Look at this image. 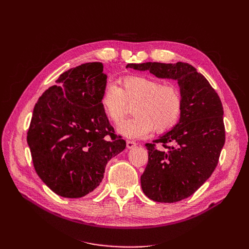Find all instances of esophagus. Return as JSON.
Returning <instances> with one entry per match:
<instances>
[{
    "mask_svg": "<svg viewBox=\"0 0 249 249\" xmlns=\"http://www.w3.org/2000/svg\"><path fill=\"white\" fill-rule=\"evenodd\" d=\"M126 147L129 148V149L134 148V147H136V142H135V141H132V140H127V141H126Z\"/></svg>",
    "mask_w": 249,
    "mask_h": 249,
    "instance_id": "obj_1",
    "label": "esophagus"
}]
</instances>
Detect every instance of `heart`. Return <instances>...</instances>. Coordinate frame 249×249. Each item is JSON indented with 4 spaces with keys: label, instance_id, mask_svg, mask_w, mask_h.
Instances as JSON below:
<instances>
[{
    "label": "heart",
    "instance_id": "b5f03b06",
    "mask_svg": "<svg viewBox=\"0 0 249 249\" xmlns=\"http://www.w3.org/2000/svg\"><path fill=\"white\" fill-rule=\"evenodd\" d=\"M117 87L109 84L104 88L101 106L112 123L122 122L133 105L134 117L117 126V132L127 138H139L154 129L164 133L175 126L183 111L182 95L178 87L162 85L145 76H129L119 81Z\"/></svg>",
    "mask_w": 249,
    "mask_h": 249
}]
</instances>
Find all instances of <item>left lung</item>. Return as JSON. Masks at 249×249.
<instances>
[{
  "mask_svg": "<svg viewBox=\"0 0 249 249\" xmlns=\"http://www.w3.org/2000/svg\"><path fill=\"white\" fill-rule=\"evenodd\" d=\"M130 69L149 71L159 79L178 81L183 111L178 124L155 143H146L148 162L140 178L142 191L159 202L189 197L212 176L225 141L223 107L208 80L192 65L178 63H129ZM171 142L173 145L166 144Z\"/></svg>",
  "mask_w": 249,
  "mask_h": 249,
  "instance_id": "1",
  "label": "left lung"
}]
</instances>
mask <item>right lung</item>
I'll list each match as a JSON object with an SVG mask.
<instances>
[{"mask_svg": "<svg viewBox=\"0 0 249 249\" xmlns=\"http://www.w3.org/2000/svg\"><path fill=\"white\" fill-rule=\"evenodd\" d=\"M103 71V63L89 62L63 72L33 110L27 141L34 168L62 197L79 198L92 192L111 158L125 148L101 106L107 86Z\"/></svg>", "mask_w": 249, "mask_h": 249, "instance_id": "right-lung-1", "label": "right lung"}]
</instances>
